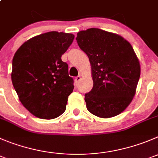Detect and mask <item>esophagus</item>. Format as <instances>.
Returning <instances> with one entry per match:
<instances>
[{
	"mask_svg": "<svg viewBox=\"0 0 158 158\" xmlns=\"http://www.w3.org/2000/svg\"><path fill=\"white\" fill-rule=\"evenodd\" d=\"M81 76H77V77H76L74 78L75 83H77V84L78 82L80 81H81Z\"/></svg>",
	"mask_w": 158,
	"mask_h": 158,
	"instance_id": "obj_1",
	"label": "esophagus"
}]
</instances>
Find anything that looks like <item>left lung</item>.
<instances>
[{
  "label": "left lung",
  "instance_id": "obj_1",
  "mask_svg": "<svg viewBox=\"0 0 158 158\" xmlns=\"http://www.w3.org/2000/svg\"><path fill=\"white\" fill-rule=\"evenodd\" d=\"M76 40L92 71L93 88L85 95L87 109L101 118L118 115L133 100L140 76L133 47L120 35L99 28L79 31Z\"/></svg>",
  "mask_w": 158,
  "mask_h": 158
}]
</instances>
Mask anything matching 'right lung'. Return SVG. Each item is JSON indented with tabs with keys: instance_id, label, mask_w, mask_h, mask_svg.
<instances>
[{
	"instance_id": "obj_1",
	"label": "right lung",
	"mask_w": 158,
	"mask_h": 158,
	"mask_svg": "<svg viewBox=\"0 0 158 158\" xmlns=\"http://www.w3.org/2000/svg\"><path fill=\"white\" fill-rule=\"evenodd\" d=\"M73 39L70 33H43L24 43L15 53L13 86L22 104L38 118L51 119L65 112L74 87L61 56Z\"/></svg>"
}]
</instances>
